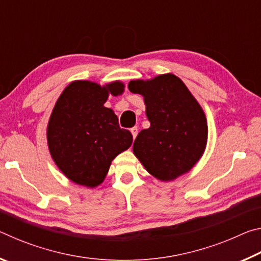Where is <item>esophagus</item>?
<instances>
[{
	"mask_svg": "<svg viewBox=\"0 0 261 261\" xmlns=\"http://www.w3.org/2000/svg\"><path fill=\"white\" fill-rule=\"evenodd\" d=\"M131 134H132V137H134V139H135L137 135H138V126L131 127Z\"/></svg>",
	"mask_w": 261,
	"mask_h": 261,
	"instance_id": "obj_1",
	"label": "esophagus"
}]
</instances>
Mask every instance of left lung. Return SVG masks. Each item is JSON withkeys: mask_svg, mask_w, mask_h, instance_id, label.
Segmentation results:
<instances>
[{"mask_svg": "<svg viewBox=\"0 0 261 261\" xmlns=\"http://www.w3.org/2000/svg\"><path fill=\"white\" fill-rule=\"evenodd\" d=\"M132 93L144 95L151 126L141 130L134 153L149 174L171 180L187 173L205 151L207 123L199 103L175 74L131 81Z\"/></svg>", "mask_w": 261, "mask_h": 261, "instance_id": "left-lung-1", "label": "left lung"}]
</instances>
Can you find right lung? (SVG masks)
<instances>
[{
	"mask_svg": "<svg viewBox=\"0 0 261 261\" xmlns=\"http://www.w3.org/2000/svg\"><path fill=\"white\" fill-rule=\"evenodd\" d=\"M123 87L120 82L101 87L78 81L57 100L48 123V146L72 182L90 188L102 183L113 159L131 146V132L121 129L116 115L103 106L109 93L121 94Z\"/></svg>",
	"mask_w": 261,
	"mask_h": 261,
	"instance_id": "obj_1",
	"label": "right lung"
}]
</instances>
